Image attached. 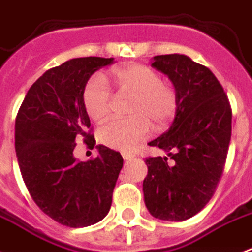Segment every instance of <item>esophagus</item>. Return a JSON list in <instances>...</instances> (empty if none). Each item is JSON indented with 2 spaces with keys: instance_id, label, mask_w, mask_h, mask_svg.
<instances>
[{
  "instance_id": "1",
  "label": "esophagus",
  "mask_w": 252,
  "mask_h": 252,
  "mask_svg": "<svg viewBox=\"0 0 252 252\" xmlns=\"http://www.w3.org/2000/svg\"><path fill=\"white\" fill-rule=\"evenodd\" d=\"M123 158L126 159V161H128V159H132V158H134V154L132 153V152H123Z\"/></svg>"
}]
</instances>
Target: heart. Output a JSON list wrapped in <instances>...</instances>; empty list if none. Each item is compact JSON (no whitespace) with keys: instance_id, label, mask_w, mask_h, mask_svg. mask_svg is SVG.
Returning <instances> with one entry per match:
<instances>
[{"instance_id":"heart-1","label":"heart","mask_w":252,"mask_h":252,"mask_svg":"<svg viewBox=\"0 0 252 252\" xmlns=\"http://www.w3.org/2000/svg\"><path fill=\"white\" fill-rule=\"evenodd\" d=\"M112 81L120 94L133 96L124 120H110L99 130L102 144L116 150H130L150 134L152 124L163 129L175 116L176 93L162 82L161 76L149 66L130 64L112 70ZM86 112L95 122H103L110 114L111 90L100 76L93 77L84 90Z\"/></svg>"}]
</instances>
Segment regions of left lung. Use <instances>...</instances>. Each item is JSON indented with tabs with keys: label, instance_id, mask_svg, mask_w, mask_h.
Returning <instances> with one entry per match:
<instances>
[{
	"label": "left lung",
	"instance_id": "left-lung-1",
	"mask_svg": "<svg viewBox=\"0 0 252 252\" xmlns=\"http://www.w3.org/2000/svg\"><path fill=\"white\" fill-rule=\"evenodd\" d=\"M153 68L175 87L178 108L167 132L149 142L167 157L145 161L144 201L153 217L184 221L199 213L215 193L231 137V108L213 73L186 55L154 56Z\"/></svg>",
	"mask_w": 252,
	"mask_h": 252
}]
</instances>
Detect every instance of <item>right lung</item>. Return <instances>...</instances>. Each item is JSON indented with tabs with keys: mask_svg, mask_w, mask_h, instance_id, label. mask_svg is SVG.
<instances>
[{
	"mask_svg": "<svg viewBox=\"0 0 252 252\" xmlns=\"http://www.w3.org/2000/svg\"><path fill=\"white\" fill-rule=\"evenodd\" d=\"M114 59L80 57L52 68L30 87L15 120V152L26 187L36 205L69 227H85L107 216L123 167L119 152L96 145L98 157H74L76 141L84 137L90 119L84 104L87 81Z\"/></svg>",
	"mask_w": 252,
	"mask_h": 252,
	"instance_id": "1",
	"label": "right lung"
}]
</instances>
